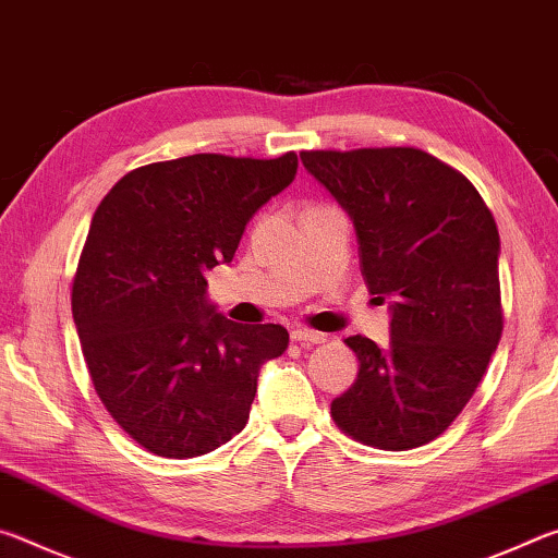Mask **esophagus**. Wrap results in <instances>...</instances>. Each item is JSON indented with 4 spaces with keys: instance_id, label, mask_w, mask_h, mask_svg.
<instances>
[{
    "instance_id": "obj_1",
    "label": "esophagus",
    "mask_w": 558,
    "mask_h": 558,
    "mask_svg": "<svg viewBox=\"0 0 558 558\" xmlns=\"http://www.w3.org/2000/svg\"><path fill=\"white\" fill-rule=\"evenodd\" d=\"M290 339L298 344H323L327 337L323 332H313V329H292Z\"/></svg>"
}]
</instances>
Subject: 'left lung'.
Listing matches in <instances>:
<instances>
[{
	"label": "left lung",
	"instance_id": "1",
	"mask_svg": "<svg viewBox=\"0 0 558 558\" xmlns=\"http://www.w3.org/2000/svg\"><path fill=\"white\" fill-rule=\"evenodd\" d=\"M300 159L349 214L366 288L391 310L386 347L344 339L359 374L332 418L364 446H426L465 409L502 337L493 211L465 174L415 147Z\"/></svg>",
	"mask_w": 558,
	"mask_h": 558
}]
</instances>
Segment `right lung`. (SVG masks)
<instances>
[{
    "label": "right lung",
    "instance_id": "right-lung-1",
    "mask_svg": "<svg viewBox=\"0 0 558 558\" xmlns=\"http://www.w3.org/2000/svg\"><path fill=\"white\" fill-rule=\"evenodd\" d=\"M298 174L276 159L189 155L145 165L93 214L71 307L93 386L118 426L162 458L241 433L258 372L288 349L280 325H239L206 298L253 219Z\"/></svg>",
    "mask_w": 558,
    "mask_h": 558
}]
</instances>
